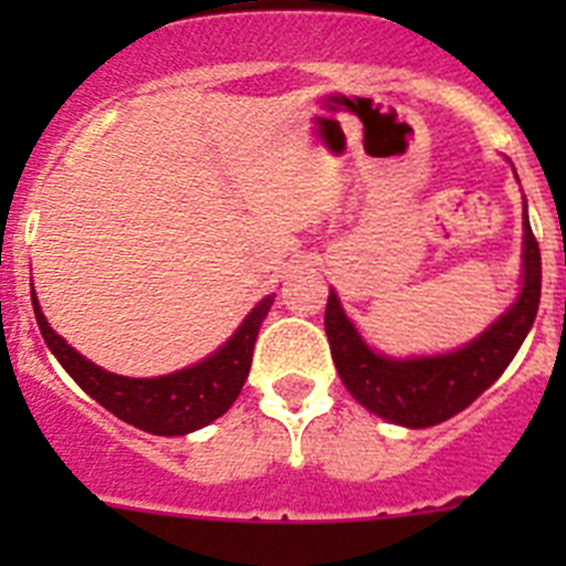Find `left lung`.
<instances>
[{"instance_id":"8db88e82","label":"left lung","mask_w":566,"mask_h":566,"mask_svg":"<svg viewBox=\"0 0 566 566\" xmlns=\"http://www.w3.org/2000/svg\"><path fill=\"white\" fill-rule=\"evenodd\" d=\"M542 300V252L524 209V286L516 306L457 354L422 359H388L359 339L357 328L328 294L326 334L337 374L359 405L388 422L428 428L464 411L496 382L522 348Z\"/></svg>"}]
</instances>
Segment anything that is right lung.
I'll return each instance as SVG.
<instances>
[{"mask_svg":"<svg viewBox=\"0 0 566 566\" xmlns=\"http://www.w3.org/2000/svg\"><path fill=\"white\" fill-rule=\"evenodd\" d=\"M272 303L274 294L260 300L252 314L243 319V326L234 332V337L218 354L192 365V368L155 379L107 374L104 368L84 359L78 352H73L48 326L36 297H33V312H36L39 332H42L44 343L50 345V352L56 354L59 363L64 365V371L76 379L98 405H104L109 413H115L124 422L155 433V437H184V433L198 431L203 424L214 422L232 408L249 377L254 339H258L260 323L269 314Z\"/></svg>","mask_w":566,"mask_h":566,"instance_id":"obj_1","label":"right lung"}]
</instances>
